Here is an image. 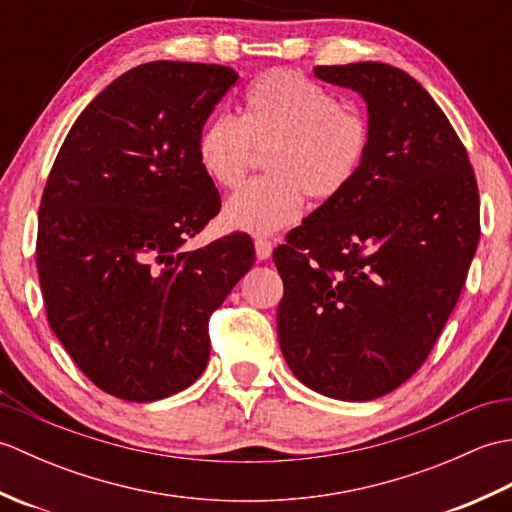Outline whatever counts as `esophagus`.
<instances>
[{
  "label": "esophagus",
  "instance_id": "obj_1",
  "mask_svg": "<svg viewBox=\"0 0 512 512\" xmlns=\"http://www.w3.org/2000/svg\"><path fill=\"white\" fill-rule=\"evenodd\" d=\"M255 255H257V259H268L270 255H273V242H270V239H266V237H257L255 239Z\"/></svg>",
  "mask_w": 512,
  "mask_h": 512
}]
</instances>
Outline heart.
I'll list each match as a JSON object with an SVG mask.
<instances>
[{"label":"heart","instance_id":"obj_1","mask_svg":"<svg viewBox=\"0 0 512 512\" xmlns=\"http://www.w3.org/2000/svg\"><path fill=\"white\" fill-rule=\"evenodd\" d=\"M372 127L336 94L295 70H270L250 83L239 118L217 114L198 134V162L217 187L235 189L266 154L268 176L224 206L228 226L275 233L295 224L303 195L325 204L361 173Z\"/></svg>","mask_w":512,"mask_h":512}]
</instances>
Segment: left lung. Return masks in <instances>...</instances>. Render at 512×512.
I'll use <instances>...</instances> for the list:
<instances>
[{"label": "left lung", "instance_id": "obj_1", "mask_svg": "<svg viewBox=\"0 0 512 512\" xmlns=\"http://www.w3.org/2000/svg\"><path fill=\"white\" fill-rule=\"evenodd\" d=\"M367 103L372 145L339 198L275 248L279 345L303 385L374 400L418 372L460 299L480 242V191L462 140L394 65H317Z\"/></svg>", "mask_w": 512, "mask_h": 512}]
</instances>
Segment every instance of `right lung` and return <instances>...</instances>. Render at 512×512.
<instances>
[{"instance_id":"1","label":"right lung","mask_w":512,"mask_h":512,"mask_svg":"<svg viewBox=\"0 0 512 512\" xmlns=\"http://www.w3.org/2000/svg\"><path fill=\"white\" fill-rule=\"evenodd\" d=\"M235 81L226 65H138L85 107L50 169L37 228L46 317L116 398L151 402L195 383L211 314L255 262L246 233L182 250L220 213L195 145Z\"/></svg>"}]
</instances>
